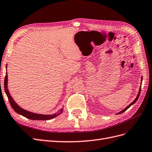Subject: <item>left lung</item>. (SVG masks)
I'll return each instance as SVG.
<instances>
[{
    "label": "left lung",
    "instance_id": "1",
    "mask_svg": "<svg viewBox=\"0 0 152 152\" xmlns=\"http://www.w3.org/2000/svg\"><path fill=\"white\" fill-rule=\"evenodd\" d=\"M142 80H143V77H142V78H141V82H142ZM141 86H142V85H141ZM141 86H140V89H139V91H138V95H137V97H136V99H134V100L132 102V103H131L130 104H129V106H128L127 107H125L124 109H123L122 110V111H120V112H119V113H117V114H121V113H124V111H126V110L129 107H131V106H132V105H133V104H134L136 102H137V100H138V98H139V96H140V91H141Z\"/></svg>",
    "mask_w": 152,
    "mask_h": 152
}]
</instances>
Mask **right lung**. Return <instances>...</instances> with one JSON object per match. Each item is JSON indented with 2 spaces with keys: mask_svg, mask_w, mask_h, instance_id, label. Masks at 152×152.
I'll list each match as a JSON object with an SVG mask.
<instances>
[{
  "mask_svg": "<svg viewBox=\"0 0 152 152\" xmlns=\"http://www.w3.org/2000/svg\"><path fill=\"white\" fill-rule=\"evenodd\" d=\"M7 73L6 72V77H5V80H4V89L5 92H6V95L8 97L9 103L10 104V106L12 107V109L14 110V111L16 112L18 114L21 115V116H23L26 117V118H28L32 120H49L51 119H53L57 116H58L59 114H60L62 112L63 110H64V108L61 109L60 111H58L57 113H55L53 114H50V115H46V114H36L34 113H31L30 111H26V110L23 109L19 106L18 104H16L14 101L13 98L10 96V94H9V90H8V87H7Z\"/></svg>",
  "mask_w": 152,
  "mask_h": 152,
  "instance_id": "right-lung-1",
  "label": "right lung"
}]
</instances>
